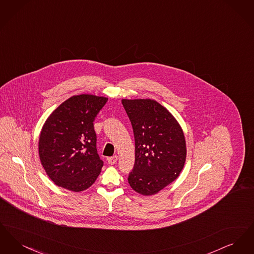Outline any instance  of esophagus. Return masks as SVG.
Here are the masks:
<instances>
[{
	"label": "esophagus",
	"instance_id": "obj_1",
	"mask_svg": "<svg viewBox=\"0 0 254 254\" xmlns=\"http://www.w3.org/2000/svg\"><path fill=\"white\" fill-rule=\"evenodd\" d=\"M117 160H118V156H117V155H114V156L108 158L109 165H114V164L117 162Z\"/></svg>",
	"mask_w": 254,
	"mask_h": 254
}]
</instances>
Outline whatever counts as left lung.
Masks as SVG:
<instances>
[{
  "label": "left lung",
  "mask_w": 254,
  "mask_h": 254,
  "mask_svg": "<svg viewBox=\"0 0 254 254\" xmlns=\"http://www.w3.org/2000/svg\"><path fill=\"white\" fill-rule=\"evenodd\" d=\"M135 140V163L128 174L133 190L157 193L174 181L184 168L186 140L168 109L150 99L122 100Z\"/></svg>",
  "instance_id": "8db88e82"
}]
</instances>
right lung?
I'll list each match as a JSON object with an SVG mask.
<instances>
[{
    "label": "right lung",
    "instance_id": "obj_1",
    "mask_svg": "<svg viewBox=\"0 0 254 254\" xmlns=\"http://www.w3.org/2000/svg\"><path fill=\"white\" fill-rule=\"evenodd\" d=\"M107 102L108 98L88 94L70 97L45 123L39 155L57 186L79 192L96 180L104 162L97 152L93 122Z\"/></svg>",
    "mask_w": 254,
    "mask_h": 254
}]
</instances>
